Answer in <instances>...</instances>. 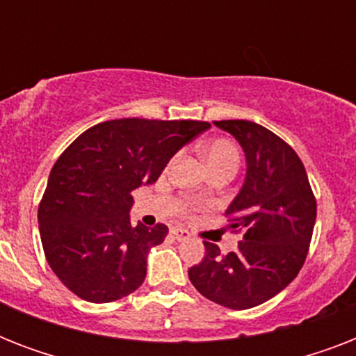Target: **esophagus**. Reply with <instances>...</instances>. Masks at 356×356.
I'll return each mask as SVG.
<instances>
[{
	"label": "esophagus",
	"mask_w": 356,
	"mask_h": 356,
	"mask_svg": "<svg viewBox=\"0 0 356 356\" xmlns=\"http://www.w3.org/2000/svg\"><path fill=\"white\" fill-rule=\"evenodd\" d=\"M172 234L173 238H177V240H186V238L190 236L188 231H184V229H179V227H173Z\"/></svg>",
	"instance_id": "obj_1"
}]
</instances>
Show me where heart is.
I'll return each mask as SVG.
<instances>
[{
    "instance_id": "heart-1",
    "label": "heart",
    "mask_w": 356,
    "mask_h": 356,
    "mask_svg": "<svg viewBox=\"0 0 356 356\" xmlns=\"http://www.w3.org/2000/svg\"><path fill=\"white\" fill-rule=\"evenodd\" d=\"M203 159H205L209 170L214 168H227L236 172L238 164H240V151L236 144L227 138L212 140L203 147Z\"/></svg>"
}]
</instances>
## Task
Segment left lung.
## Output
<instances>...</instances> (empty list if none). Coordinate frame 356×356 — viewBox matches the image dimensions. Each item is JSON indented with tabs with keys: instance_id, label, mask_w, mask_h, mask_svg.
<instances>
[{
	"instance_id": "obj_1",
	"label": "left lung",
	"mask_w": 356,
	"mask_h": 356,
	"mask_svg": "<svg viewBox=\"0 0 356 356\" xmlns=\"http://www.w3.org/2000/svg\"><path fill=\"white\" fill-rule=\"evenodd\" d=\"M214 125L238 140L248 172L225 211L233 231H243L238 251L220 254L205 243V259L188 270L195 290L214 303L245 310L284 290L309 253L316 223V197L298 153L275 133L248 120Z\"/></svg>"
}]
</instances>
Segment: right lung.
I'll return each mask as SVG.
<instances>
[{"instance_id": "1", "label": "right lung", "mask_w": 356, "mask_h": 356, "mask_svg": "<svg viewBox=\"0 0 356 356\" xmlns=\"http://www.w3.org/2000/svg\"><path fill=\"white\" fill-rule=\"evenodd\" d=\"M209 127L195 120H111L64 149L38 205L42 248L64 286L90 303H111L144 282L147 253L168 227H133L131 192L155 183L170 159Z\"/></svg>"}]
</instances>
